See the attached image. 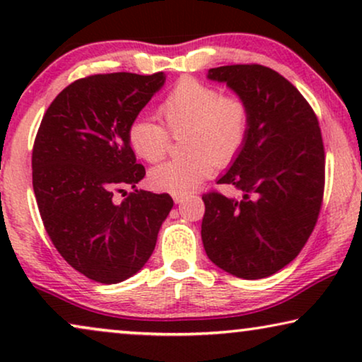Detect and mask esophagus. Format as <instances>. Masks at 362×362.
<instances>
[{"label":"esophagus","instance_id":"esophagus-1","mask_svg":"<svg viewBox=\"0 0 362 362\" xmlns=\"http://www.w3.org/2000/svg\"><path fill=\"white\" fill-rule=\"evenodd\" d=\"M173 199H175L176 204H180V202L185 201V196H181V194H173Z\"/></svg>","mask_w":362,"mask_h":362}]
</instances>
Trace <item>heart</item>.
I'll use <instances>...</instances> for the list:
<instances>
[{
    "instance_id": "obj_1",
    "label": "heart",
    "mask_w": 362,
    "mask_h": 362,
    "mask_svg": "<svg viewBox=\"0 0 362 362\" xmlns=\"http://www.w3.org/2000/svg\"><path fill=\"white\" fill-rule=\"evenodd\" d=\"M165 123L136 118L128 125V145L141 160L158 163L171 146V135L181 138L185 156L155 168L153 187L173 194H189L216 166H227L239 156L250 130V107L239 93L221 92L212 83L182 77L158 105Z\"/></svg>"
}]
</instances>
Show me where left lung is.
<instances>
[{
	"instance_id": "left-lung-1",
	"label": "left lung",
	"mask_w": 362,
	"mask_h": 362,
	"mask_svg": "<svg viewBox=\"0 0 362 362\" xmlns=\"http://www.w3.org/2000/svg\"><path fill=\"white\" fill-rule=\"evenodd\" d=\"M250 107L245 146L217 185L244 192L202 194L201 235L219 269L265 279L296 259L313 232L325 194V145L316 113L293 83L260 64L209 69Z\"/></svg>"
}]
</instances>
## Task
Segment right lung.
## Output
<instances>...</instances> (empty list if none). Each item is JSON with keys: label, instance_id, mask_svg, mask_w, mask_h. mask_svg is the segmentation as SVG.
Returning a JSON list of instances; mask_svg holds the SVG:
<instances>
[{"label": "right lung", "instance_id": "right-lung-1", "mask_svg": "<svg viewBox=\"0 0 362 362\" xmlns=\"http://www.w3.org/2000/svg\"><path fill=\"white\" fill-rule=\"evenodd\" d=\"M163 83V72L78 78L54 98L34 140L33 187L44 229L62 259L98 284L141 270L173 207L166 192L135 189L113 201L146 175L127 130Z\"/></svg>", "mask_w": 362, "mask_h": 362}]
</instances>
